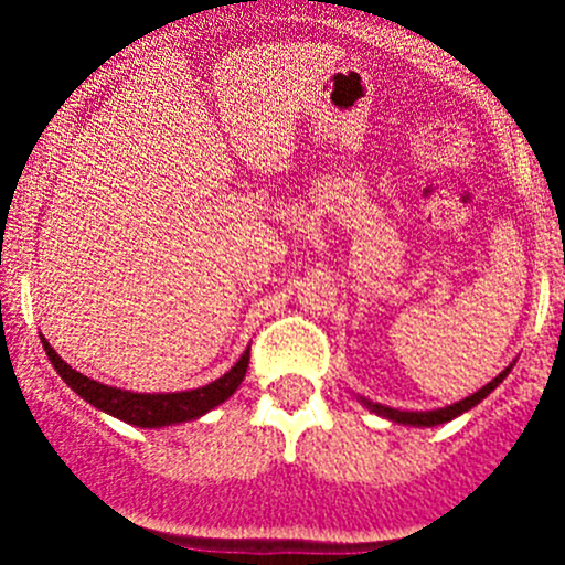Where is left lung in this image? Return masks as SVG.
<instances>
[{"label": "left lung", "instance_id": "8db88e82", "mask_svg": "<svg viewBox=\"0 0 565 565\" xmlns=\"http://www.w3.org/2000/svg\"><path fill=\"white\" fill-rule=\"evenodd\" d=\"M512 364L504 369V372H499L494 380L489 382V385H483L481 391H476L472 395H468V398L457 401V404L451 406H444V408H433V412H401V408H393V406H382V404H374V401L364 398V395H359V401L364 404L369 412H374L377 417H385L391 419V423H398V425H412V427H436V425H444V423H451L454 417H459V414L470 412L472 406H478L481 401L489 395L491 391H497L499 382H502L504 377L510 374Z\"/></svg>", "mask_w": 565, "mask_h": 565}]
</instances>
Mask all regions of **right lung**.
Instances as JSON below:
<instances>
[{"instance_id":"right-lung-1","label":"right lung","mask_w":565,"mask_h":565,"mask_svg":"<svg viewBox=\"0 0 565 565\" xmlns=\"http://www.w3.org/2000/svg\"><path fill=\"white\" fill-rule=\"evenodd\" d=\"M42 337V334H39ZM44 353H47L50 364L55 366V372L61 374L63 382L74 391L79 398L93 404L100 412L111 414V417L121 419V423L135 425V427H167V425H180L191 423V419L204 417L206 412L225 404L233 393L238 391V385L244 382L246 366H249V348L244 350L242 359L233 364L223 377H217L210 385L193 387V391H178V393H132L121 391V387L103 385L87 374L76 372L74 366H68L61 355L55 353V348L50 345L42 337Z\"/></svg>"}]
</instances>
